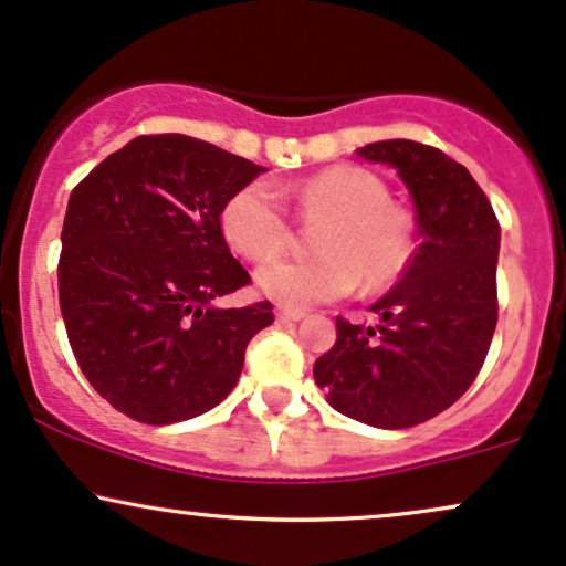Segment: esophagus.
Here are the masks:
<instances>
[{
	"instance_id": "obj_1",
	"label": "esophagus",
	"mask_w": 566,
	"mask_h": 566,
	"mask_svg": "<svg viewBox=\"0 0 566 566\" xmlns=\"http://www.w3.org/2000/svg\"><path fill=\"white\" fill-rule=\"evenodd\" d=\"M275 317H277V321L294 323V321H302L304 313H302V310H291V307H283V304H277V307H275Z\"/></svg>"
}]
</instances>
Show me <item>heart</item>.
<instances>
[{
    "instance_id": "1",
    "label": "heart",
    "mask_w": 566,
    "mask_h": 566,
    "mask_svg": "<svg viewBox=\"0 0 566 566\" xmlns=\"http://www.w3.org/2000/svg\"><path fill=\"white\" fill-rule=\"evenodd\" d=\"M283 195L304 216H328L315 234V256L272 259L256 270V289L283 307L334 302L358 285L387 289L403 275L415 253V221L387 200L385 184L358 165H334ZM221 232L240 256L262 262L289 243V213L266 181L240 187L221 208Z\"/></svg>"
}]
</instances>
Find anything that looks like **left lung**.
<instances>
[{
  "instance_id": "8db88e82",
  "label": "left lung",
  "mask_w": 566,
  "mask_h": 566,
  "mask_svg": "<svg viewBox=\"0 0 566 566\" xmlns=\"http://www.w3.org/2000/svg\"><path fill=\"white\" fill-rule=\"evenodd\" d=\"M358 157L396 168L417 211L401 283L371 304L382 323L336 317V342L315 360V382L345 417L401 430L449 409L473 379L497 326L500 224L486 195L441 149L392 138Z\"/></svg>"
}]
</instances>
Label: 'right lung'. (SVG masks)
<instances>
[{"mask_svg":"<svg viewBox=\"0 0 566 566\" xmlns=\"http://www.w3.org/2000/svg\"><path fill=\"white\" fill-rule=\"evenodd\" d=\"M262 165L181 133L138 136L74 187L61 232L59 300L74 358L114 409L146 424L224 401L270 302L216 307L251 283L221 234V208Z\"/></svg>","mask_w":566,"mask_h":566,"instance_id":"right-lung-1","label":"right lung"}]
</instances>
